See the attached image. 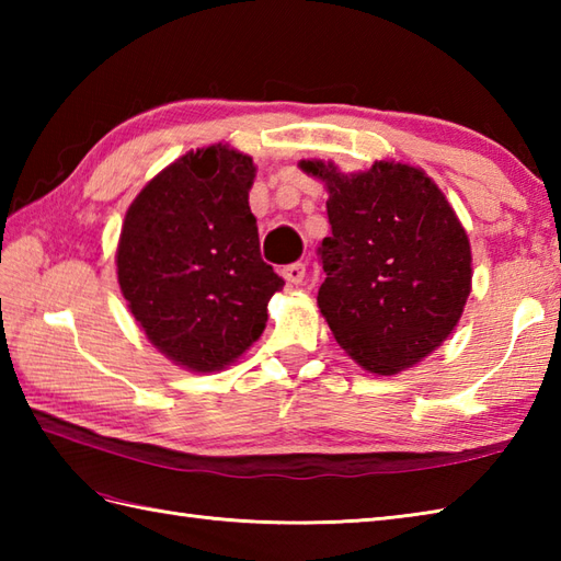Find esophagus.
Masks as SVG:
<instances>
[{
    "mask_svg": "<svg viewBox=\"0 0 561 561\" xmlns=\"http://www.w3.org/2000/svg\"><path fill=\"white\" fill-rule=\"evenodd\" d=\"M282 277L289 284H301L306 277V265L304 262H294V265H287L282 270Z\"/></svg>",
    "mask_w": 561,
    "mask_h": 561,
    "instance_id": "34e87169",
    "label": "esophagus"
}]
</instances>
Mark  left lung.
Here are the masks:
<instances>
[{
  "mask_svg": "<svg viewBox=\"0 0 561 561\" xmlns=\"http://www.w3.org/2000/svg\"><path fill=\"white\" fill-rule=\"evenodd\" d=\"M299 165L330 193L318 308L337 344L380 376L422 362L458 325L472 289L470 241L446 195L408 163Z\"/></svg>",
  "mask_w": 561,
  "mask_h": 561,
  "instance_id": "left-lung-1",
  "label": "left lung"
}]
</instances>
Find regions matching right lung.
Segmentation results:
<instances>
[{"mask_svg": "<svg viewBox=\"0 0 561 561\" xmlns=\"http://www.w3.org/2000/svg\"><path fill=\"white\" fill-rule=\"evenodd\" d=\"M255 163L226 145L187 151L125 214L117 282L149 342L195 374L221 371L267 323L284 279L260 257Z\"/></svg>", "mask_w": 561, "mask_h": 561, "instance_id": "right-lung-1", "label": "right lung"}]
</instances>
